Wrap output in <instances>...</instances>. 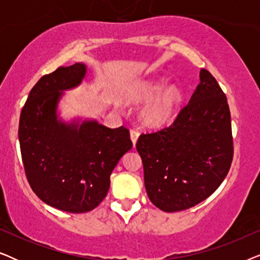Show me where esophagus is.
<instances>
[{
  "instance_id": "esophagus-1",
  "label": "esophagus",
  "mask_w": 260,
  "mask_h": 260,
  "mask_svg": "<svg viewBox=\"0 0 260 260\" xmlns=\"http://www.w3.org/2000/svg\"><path fill=\"white\" fill-rule=\"evenodd\" d=\"M138 137H140V133H138L137 130H131L130 131V138H131V141H133L134 145H136V142L138 140Z\"/></svg>"
}]
</instances>
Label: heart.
<instances>
[{"label":"heart","mask_w":260,"mask_h":260,"mask_svg":"<svg viewBox=\"0 0 260 260\" xmlns=\"http://www.w3.org/2000/svg\"><path fill=\"white\" fill-rule=\"evenodd\" d=\"M123 101L140 105L147 103L140 112L143 125L150 129H161L175 118L182 103V92L175 85L165 87L163 81H141L126 90Z\"/></svg>","instance_id":"1"}]
</instances>
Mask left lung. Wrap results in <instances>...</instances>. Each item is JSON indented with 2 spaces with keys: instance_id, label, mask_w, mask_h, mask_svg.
<instances>
[{
  "instance_id": "1",
  "label": "left lung",
  "mask_w": 260,
  "mask_h": 260,
  "mask_svg": "<svg viewBox=\"0 0 260 260\" xmlns=\"http://www.w3.org/2000/svg\"><path fill=\"white\" fill-rule=\"evenodd\" d=\"M150 201L165 212L200 204L229 173L233 138L227 98L202 69L200 84L169 127L142 134L136 143Z\"/></svg>"
}]
</instances>
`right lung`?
I'll list each match as a JSON object with an SVG mask.
<instances>
[{
  "label": "right lung",
  "instance_id": "add662e5",
  "mask_svg": "<svg viewBox=\"0 0 260 260\" xmlns=\"http://www.w3.org/2000/svg\"><path fill=\"white\" fill-rule=\"evenodd\" d=\"M87 67L77 62L40 78L20 116L19 141L27 180L45 204L60 211L85 213L108 194L110 175L133 148L129 130L95 119L65 122L58 106L63 91L79 86Z\"/></svg>",
  "mask_w": 260,
  "mask_h": 260
}]
</instances>
